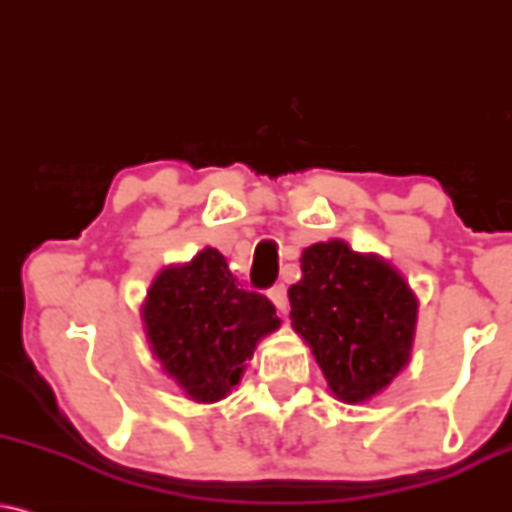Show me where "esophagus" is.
I'll list each match as a JSON object with an SVG mask.
<instances>
[{
    "label": "esophagus",
    "instance_id": "1",
    "mask_svg": "<svg viewBox=\"0 0 512 512\" xmlns=\"http://www.w3.org/2000/svg\"><path fill=\"white\" fill-rule=\"evenodd\" d=\"M267 295H269V300H272V303L276 305V310H279V312H286V305H288V291H286V286H283V283H276V286L269 288Z\"/></svg>",
    "mask_w": 512,
    "mask_h": 512
}]
</instances>
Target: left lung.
I'll list each match as a JSON object with an SVG mask.
<instances>
[{
	"instance_id": "1",
	"label": "left lung",
	"mask_w": 512,
	"mask_h": 512,
	"mask_svg": "<svg viewBox=\"0 0 512 512\" xmlns=\"http://www.w3.org/2000/svg\"><path fill=\"white\" fill-rule=\"evenodd\" d=\"M288 288L293 329L310 343L329 389L346 403L372 398L408 365L417 300L391 264L343 240L307 248Z\"/></svg>"
}]
</instances>
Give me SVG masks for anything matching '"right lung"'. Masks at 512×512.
Listing matches in <instances>:
<instances>
[{
  "mask_svg": "<svg viewBox=\"0 0 512 512\" xmlns=\"http://www.w3.org/2000/svg\"><path fill=\"white\" fill-rule=\"evenodd\" d=\"M143 319L152 353L197 403L224 398L257 341L281 324L272 300L238 288L214 248L186 267L164 269L147 293Z\"/></svg>",
  "mask_w": 512,
  "mask_h": 512,
  "instance_id": "1",
  "label": "right lung"
}]
</instances>
